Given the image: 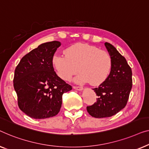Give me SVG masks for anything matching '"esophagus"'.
<instances>
[{
	"label": "esophagus",
	"mask_w": 149,
	"mask_h": 149,
	"mask_svg": "<svg viewBox=\"0 0 149 149\" xmlns=\"http://www.w3.org/2000/svg\"><path fill=\"white\" fill-rule=\"evenodd\" d=\"M73 88L75 90H77V91H83V88L80 87V86H74L73 87Z\"/></svg>",
	"instance_id": "obj_1"
}]
</instances>
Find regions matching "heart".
Segmentation results:
<instances>
[{
  "mask_svg": "<svg viewBox=\"0 0 149 149\" xmlns=\"http://www.w3.org/2000/svg\"><path fill=\"white\" fill-rule=\"evenodd\" d=\"M65 54L55 53L51 61L56 74L63 80H70L77 70L80 72L74 81L79 84L91 82L99 86L109 76L112 59L107 51L88 44L76 43L66 48Z\"/></svg>",
  "mask_w": 149,
  "mask_h": 149,
  "instance_id": "obj_1",
  "label": "heart"
}]
</instances>
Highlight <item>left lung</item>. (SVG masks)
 Segmentation results:
<instances>
[{"label": "left lung", "mask_w": 149, "mask_h": 149, "mask_svg": "<svg viewBox=\"0 0 149 149\" xmlns=\"http://www.w3.org/2000/svg\"><path fill=\"white\" fill-rule=\"evenodd\" d=\"M112 59V68L107 80L93 90L98 96L96 102L87 107L92 117H111L126 105L132 86V72L127 61L110 43H104Z\"/></svg>", "instance_id": "8db88e82"}]
</instances>
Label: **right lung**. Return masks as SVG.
Instances as JSON below:
<instances>
[{
  "label": "right lung",
  "mask_w": 149,
  "mask_h": 149,
  "mask_svg": "<svg viewBox=\"0 0 149 149\" xmlns=\"http://www.w3.org/2000/svg\"><path fill=\"white\" fill-rule=\"evenodd\" d=\"M58 41L41 44L26 54L15 70L13 86L19 107L33 119H46L59 112L63 93L72 89L58 76L52 57Z\"/></svg>",
  "instance_id": "1"
}]
</instances>
